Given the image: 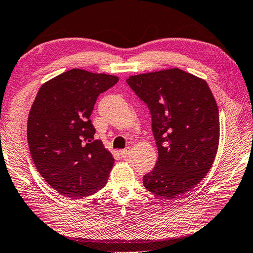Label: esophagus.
<instances>
[{
  "instance_id": "1",
  "label": "esophagus",
  "mask_w": 253,
  "mask_h": 253,
  "mask_svg": "<svg viewBox=\"0 0 253 253\" xmlns=\"http://www.w3.org/2000/svg\"><path fill=\"white\" fill-rule=\"evenodd\" d=\"M130 151H131V148H130V146H127L126 149L122 150V151L120 152V154H121V156H122V157H127L129 154H130Z\"/></svg>"
}]
</instances>
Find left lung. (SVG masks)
<instances>
[{
  "label": "left lung",
  "instance_id": "8db88e82",
  "mask_svg": "<svg viewBox=\"0 0 253 253\" xmlns=\"http://www.w3.org/2000/svg\"><path fill=\"white\" fill-rule=\"evenodd\" d=\"M148 105L158 160L143 185L174 198L198 184L212 166L220 138L219 109L205 81L180 69L126 80Z\"/></svg>",
  "mask_w": 253,
  "mask_h": 253
}]
</instances>
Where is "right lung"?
Wrapping results in <instances>:
<instances>
[{"mask_svg": "<svg viewBox=\"0 0 253 253\" xmlns=\"http://www.w3.org/2000/svg\"><path fill=\"white\" fill-rule=\"evenodd\" d=\"M119 78L72 69L40 88L29 113L27 137L35 167L52 189L70 198H83L107 184L114 158L90 115L100 93Z\"/></svg>", "mask_w": 253, "mask_h": 253, "instance_id": "right-lung-1", "label": "right lung"}]
</instances>
